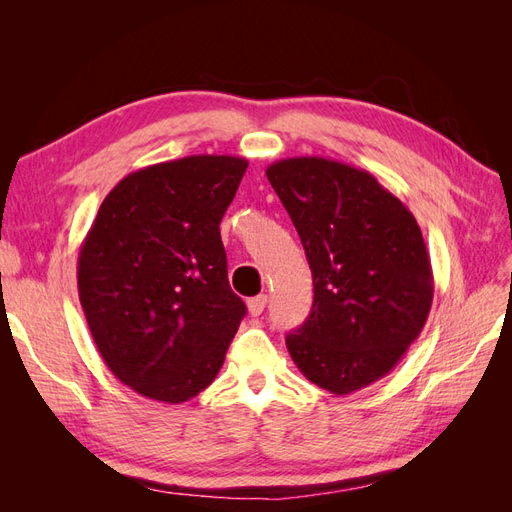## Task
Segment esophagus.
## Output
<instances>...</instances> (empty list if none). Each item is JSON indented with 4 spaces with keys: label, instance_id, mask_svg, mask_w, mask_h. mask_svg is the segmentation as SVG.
Segmentation results:
<instances>
[{
    "label": "esophagus",
    "instance_id": "1",
    "mask_svg": "<svg viewBox=\"0 0 512 512\" xmlns=\"http://www.w3.org/2000/svg\"><path fill=\"white\" fill-rule=\"evenodd\" d=\"M265 307H267V294H258V297H252L247 301V309H250L252 316H260L265 312Z\"/></svg>",
    "mask_w": 512,
    "mask_h": 512
}]
</instances>
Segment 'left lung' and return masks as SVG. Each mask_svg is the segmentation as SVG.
Wrapping results in <instances>:
<instances>
[{"instance_id": "obj_1", "label": "left lung", "mask_w": 512, "mask_h": 512, "mask_svg": "<svg viewBox=\"0 0 512 512\" xmlns=\"http://www.w3.org/2000/svg\"><path fill=\"white\" fill-rule=\"evenodd\" d=\"M267 179L297 228L314 305L286 346L301 374L333 395L384 378L421 335L433 273L410 209L363 168L301 156Z\"/></svg>"}]
</instances>
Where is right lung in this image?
I'll list each match as a JSON object with an SVG mask.
<instances>
[{"mask_svg": "<svg viewBox=\"0 0 512 512\" xmlns=\"http://www.w3.org/2000/svg\"><path fill=\"white\" fill-rule=\"evenodd\" d=\"M245 168L237 156L151 164L102 200L79 299L102 361L138 395L183 404L218 376L245 316L220 237Z\"/></svg>", "mask_w": 512, "mask_h": 512, "instance_id": "add662e5", "label": "right lung"}]
</instances>
